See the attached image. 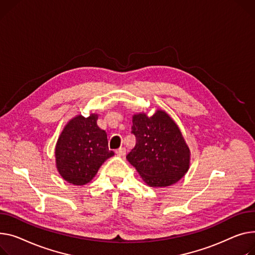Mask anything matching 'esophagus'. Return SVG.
Returning <instances> with one entry per match:
<instances>
[{
  "instance_id": "esophagus-1",
  "label": "esophagus",
  "mask_w": 255,
  "mask_h": 255,
  "mask_svg": "<svg viewBox=\"0 0 255 255\" xmlns=\"http://www.w3.org/2000/svg\"><path fill=\"white\" fill-rule=\"evenodd\" d=\"M116 154L119 157H124L126 155V148L125 147H120V148L116 149Z\"/></svg>"
}]
</instances>
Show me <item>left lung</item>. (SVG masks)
Returning a JSON list of instances; mask_svg holds the SVG:
<instances>
[{"instance_id": "8db88e82", "label": "left lung", "mask_w": 255, "mask_h": 255, "mask_svg": "<svg viewBox=\"0 0 255 255\" xmlns=\"http://www.w3.org/2000/svg\"><path fill=\"white\" fill-rule=\"evenodd\" d=\"M135 146L126 156L142 180L151 188H166L188 172L191 150L173 119L163 110L152 116L145 113L132 117Z\"/></svg>"}]
</instances>
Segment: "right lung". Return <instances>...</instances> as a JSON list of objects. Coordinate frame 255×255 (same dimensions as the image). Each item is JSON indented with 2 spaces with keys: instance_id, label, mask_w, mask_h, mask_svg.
Wrapping results in <instances>:
<instances>
[{
  "instance_id": "right-lung-1",
  "label": "right lung",
  "mask_w": 255,
  "mask_h": 255,
  "mask_svg": "<svg viewBox=\"0 0 255 255\" xmlns=\"http://www.w3.org/2000/svg\"><path fill=\"white\" fill-rule=\"evenodd\" d=\"M98 115H77L62 129L55 145L60 176L75 185L90 182L100 166L115 154L109 149L107 132L97 125Z\"/></svg>"
}]
</instances>
